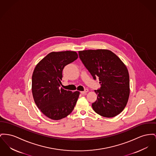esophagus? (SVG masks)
I'll use <instances>...</instances> for the list:
<instances>
[{"label": "esophagus", "instance_id": "1", "mask_svg": "<svg viewBox=\"0 0 156 156\" xmlns=\"http://www.w3.org/2000/svg\"><path fill=\"white\" fill-rule=\"evenodd\" d=\"M88 91V89H85L83 91L81 92V94H82L83 95V94H86L87 92Z\"/></svg>", "mask_w": 156, "mask_h": 156}]
</instances>
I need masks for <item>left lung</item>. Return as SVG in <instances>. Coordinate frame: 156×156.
<instances>
[{
	"label": "left lung",
	"mask_w": 156,
	"mask_h": 156,
	"mask_svg": "<svg viewBox=\"0 0 156 156\" xmlns=\"http://www.w3.org/2000/svg\"><path fill=\"white\" fill-rule=\"evenodd\" d=\"M78 54L94 80L99 78L101 87L95 90L97 100L94 111L102 117H114L126 107L129 95V78L126 66L107 49L85 50Z\"/></svg>",
	"instance_id": "1"
}]
</instances>
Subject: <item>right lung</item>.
Listing matches in <instances>:
<instances>
[{
	"mask_svg": "<svg viewBox=\"0 0 156 156\" xmlns=\"http://www.w3.org/2000/svg\"><path fill=\"white\" fill-rule=\"evenodd\" d=\"M74 51L52 52L35 66L32 77V91L38 108L47 117L59 120L68 116L75 106L80 92L61 88L65 66L75 61Z\"/></svg>",
	"mask_w": 156,
	"mask_h": 156,
	"instance_id": "add662e5",
	"label": "right lung"
}]
</instances>
